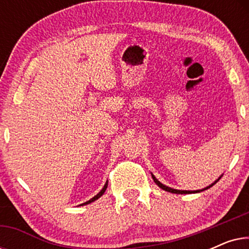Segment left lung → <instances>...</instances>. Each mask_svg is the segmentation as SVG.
<instances>
[{
    "mask_svg": "<svg viewBox=\"0 0 249 249\" xmlns=\"http://www.w3.org/2000/svg\"><path fill=\"white\" fill-rule=\"evenodd\" d=\"M222 176H223V175H221V176L219 177V178H217V179L215 180V181H214L213 183H211L210 186H207V187H205V188H203V189H198V190H179V189H173V188H171V187H168V186L163 185V183L160 182L159 180L155 178V176L152 173V178H153V180H154V182L156 183V185H158L161 189L165 190V192H169V193H172V194H195V193L204 192V190L209 189V188H211V187H212L213 185H215V183H216L217 181H219V180L221 179V177H222Z\"/></svg>",
    "mask_w": 249,
    "mask_h": 249,
    "instance_id": "1",
    "label": "left lung"
}]
</instances>
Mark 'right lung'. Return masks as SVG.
<instances>
[{
    "label": "right lung",
    "mask_w": 249,
    "mask_h": 249,
    "mask_svg": "<svg viewBox=\"0 0 249 249\" xmlns=\"http://www.w3.org/2000/svg\"><path fill=\"white\" fill-rule=\"evenodd\" d=\"M107 182H105V185H104V187H103V188H102V190H101V192H100V193H98V194H97V195H95V196L93 197V198H90L89 200H87V202H85V203H83V204H80V205H81V206H83V205H87V204H89V203H93V202H94V200H96V199H98V198H100V197H101L102 195H103V194L105 193V190H107Z\"/></svg>",
    "instance_id": "right-lung-1"
}]
</instances>
